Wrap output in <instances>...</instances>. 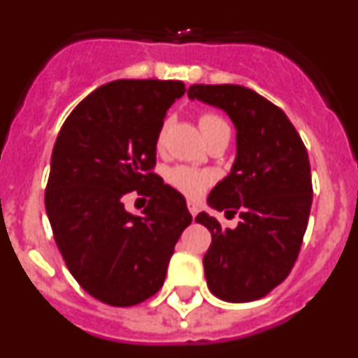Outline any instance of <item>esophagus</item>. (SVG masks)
<instances>
[{
    "instance_id": "obj_1",
    "label": "esophagus",
    "mask_w": 358,
    "mask_h": 358,
    "mask_svg": "<svg viewBox=\"0 0 358 358\" xmlns=\"http://www.w3.org/2000/svg\"><path fill=\"white\" fill-rule=\"evenodd\" d=\"M188 210H189V213H192V217H195V215H197V211H199V206L195 204L194 201H188Z\"/></svg>"
}]
</instances>
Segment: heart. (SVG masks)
Masks as SVG:
<instances>
[{"mask_svg":"<svg viewBox=\"0 0 358 358\" xmlns=\"http://www.w3.org/2000/svg\"><path fill=\"white\" fill-rule=\"evenodd\" d=\"M169 120L161 125L159 132H157V145L163 143L164 136H166V131H169ZM222 125H227L222 118L215 113H204L199 118V127H201L202 134L206 138L208 134L215 131V129L222 127ZM166 181L169 185H172L177 192L188 195V197H199V195L204 192V189L210 186V176L206 172H201L197 169H192V166H173V169L169 170L166 173Z\"/></svg>","mask_w":358,"mask_h":358,"instance_id":"b5f03b06","label":"heart"}]
</instances>
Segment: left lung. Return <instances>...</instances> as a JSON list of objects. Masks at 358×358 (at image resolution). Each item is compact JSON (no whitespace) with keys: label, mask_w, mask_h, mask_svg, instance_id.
<instances>
[{"label":"left lung","mask_w":358,"mask_h":358,"mask_svg":"<svg viewBox=\"0 0 358 358\" xmlns=\"http://www.w3.org/2000/svg\"><path fill=\"white\" fill-rule=\"evenodd\" d=\"M188 96L226 110L238 147L231 173L208 197L226 217L238 213V226L195 217L211 233L202 260L208 289L224 301H255L289 276L301 249L314 194L308 152L285 113L243 85L194 84Z\"/></svg>","instance_id":"8db88e82"}]
</instances>
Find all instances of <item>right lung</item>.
I'll return each instance as SVG.
<instances>
[{"label": "right lung", "instance_id": "add662e5", "mask_svg": "<svg viewBox=\"0 0 358 358\" xmlns=\"http://www.w3.org/2000/svg\"><path fill=\"white\" fill-rule=\"evenodd\" d=\"M185 91L181 80L109 82L57 136L44 206L66 267L98 301L132 306L154 296L192 222L185 197L154 172L157 132ZM129 193L149 197L141 215L124 211Z\"/></svg>", "mask_w": 358, "mask_h": 358}]
</instances>
